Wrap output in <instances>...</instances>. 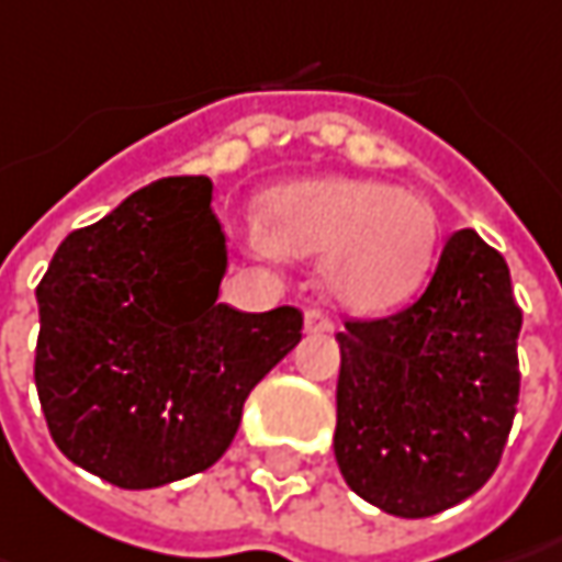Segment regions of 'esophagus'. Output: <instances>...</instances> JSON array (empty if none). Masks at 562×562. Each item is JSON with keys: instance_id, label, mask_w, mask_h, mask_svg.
<instances>
[{"instance_id": "esophagus-1", "label": "esophagus", "mask_w": 562, "mask_h": 562, "mask_svg": "<svg viewBox=\"0 0 562 562\" xmlns=\"http://www.w3.org/2000/svg\"><path fill=\"white\" fill-rule=\"evenodd\" d=\"M305 329L307 333H329L333 329V317H329L327 311H321V307H307Z\"/></svg>"}]
</instances>
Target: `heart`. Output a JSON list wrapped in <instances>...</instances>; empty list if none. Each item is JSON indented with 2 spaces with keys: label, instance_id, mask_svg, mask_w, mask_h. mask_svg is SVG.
<instances>
[{
  "label": "heart",
  "instance_id": "obj_1",
  "mask_svg": "<svg viewBox=\"0 0 562 562\" xmlns=\"http://www.w3.org/2000/svg\"><path fill=\"white\" fill-rule=\"evenodd\" d=\"M437 213L418 194L364 179H302L260 201V251L321 255V280L352 311L412 299L437 257Z\"/></svg>",
  "mask_w": 562,
  "mask_h": 562
}]
</instances>
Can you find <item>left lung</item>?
<instances>
[{"label":"left lung","mask_w":562,"mask_h":562,"mask_svg":"<svg viewBox=\"0 0 562 562\" xmlns=\"http://www.w3.org/2000/svg\"><path fill=\"white\" fill-rule=\"evenodd\" d=\"M519 329L509 267L472 229L412 305L346 321L333 452L358 497L425 519L487 484L519 403Z\"/></svg>","instance_id":"obj_1"}]
</instances>
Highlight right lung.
Listing matches in <instances>:
<instances>
[{
    "label": "right lung",
    "mask_w": 562,
    "mask_h": 562,
    "mask_svg": "<svg viewBox=\"0 0 562 562\" xmlns=\"http://www.w3.org/2000/svg\"><path fill=\"white\" fill-rule=\"evenodd\" d=\"M204 176L159 179L56 248L37 285L46 427L115 487L198 475L229 450L241 405L299 339L292 305H220L226 235Z\"/></svg>",
    "instance_id": "add662e5"
}]
</instances>
